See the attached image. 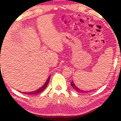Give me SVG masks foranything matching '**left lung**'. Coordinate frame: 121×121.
<instances>
[{"instance_id":"left-lung-1","label":"left lung","mask_w":121,"mask_h":121,"mask_svg":"<svg viewBox=\"0 0 121 121\" xmlns=\"http://www.w3.org/2000/svg\"><path fill=\"white\" fill-rule=\"evenodd\" d=\"M71 86H72V87H73V89H75V91H78V92H81V93H86V91H82V90H81V89H79V88H78V87H77V86H75V85L74 82H73V81H72V82H71Z\"/></svg>"}]
</instances>
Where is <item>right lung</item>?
<instances>
[{
  "mask_svg": "<svg viewBox=\"0 0 121 121\" xmlns=\"http://www.w3.org/2000/svg\"><path fill=\"white\" fill-rule=\"evenodd\" d=\"M50 76H49V78H48V80H47V81L45 82V83H44L43 85V86H42V87H40V89H39L37 90V91H31V92H30V93H29V92L28 93L23 92V93L28 94V95H35V94H38V93H40L42 92V91H43L44 89H45L46 87V86H48V83H49V81H50Z\"/></svg>",
  "mask_w": 121,
  "mask_h": 121,
  "instance_id": "obj_1",
  "label": "right lung"
}]
</instances>
